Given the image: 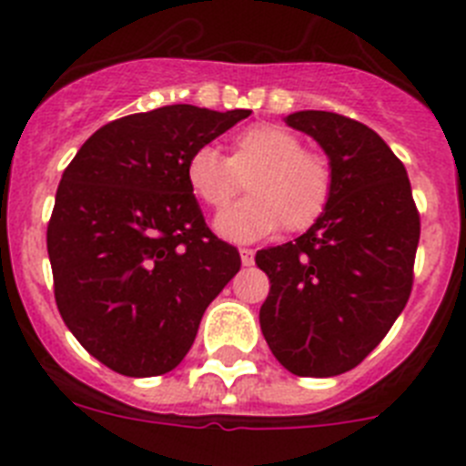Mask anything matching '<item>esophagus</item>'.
Masks as SVG:
<instances>
[{
  "label": "esophagus",
  "instance_id": "obj_1",
  "mask_svg": "<svg viewBox=\"0 0 466 466\" xmlns=\"http://www.w3.org/2000/svg\"><path fill=\"white\" fill-rule=\"evenodd\" d=\"M240 258H242V266H252L254 263V249H240Z\"/></svg>",
  "mask_w": 466,
  "mask_h": 466
}]
</instances>
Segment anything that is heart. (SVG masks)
I'll use <instances>...</instances> for the list:
<instances>
[{
  "mask_svg": "<svg viewBox=\"0 0 466 466\" xmlns=\"http://www.w3.org/2000/svg\"><path fill=\"white\" fill-rule=\"evenodd\" d=\"M252 170L245 179L249 196L217 217L219 236L233 242L266 238L284 224L291 233L310 228L329 208L331 167L303 139L273 123L245 127L233 139L228 160L214 147H198L187 160V184L208 209H221L236 196L233 172Z\"/></svg>",
  "mask_w": 466,
  "mask_h": 466,
  "instance_id": "heart-1",
  "label": "heart"
}]
</instances>
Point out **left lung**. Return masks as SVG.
<instances>
[{
    "mask_svg": "<svg viewBox=\"0 0 466 466\" xmlns=\"http://www.w3.org/2000/svg\"><path fill=\"white\" fill-rule=\"evenodd\" d=\"M284 123L322 147L333 191L327 212L303 236L257 252L270 279L258 322L287 371L340 376L406 308L420 214L406 167L371 127L315 109L294 111Z\"/></svg>",
    "mask_w": 466,
    "mask_h": 466,
    "instance_id": "1",
    "label": "left lung"
}]
</instances>
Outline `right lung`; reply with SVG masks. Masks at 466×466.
Masks as SVG:
<instances>
[{"instance_id": "right-lung-1", "label": "right lung", "mask_w": 466, "mask_h": 466, "mask_svg": "<svg viewBox=\"0 0 466 466\" xmlns=\"http://www.w3.org/2000/svg\"><path fill=\"white\" fill-rule=\"evenodd\" d=\"M249 114L193 105L130 114L90 135L63 172L46 233L56 303L111 371H172L240 270L236 247L205 224L187 160Z\"/></svg>"}]
</instances>
